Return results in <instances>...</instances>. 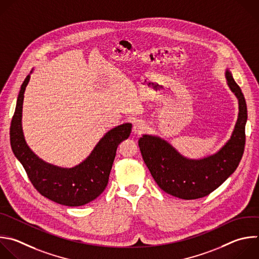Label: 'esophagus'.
Masks as SVG:
<instances>
[{
  "label": "esophagus",
  "mask_w": 259,
  "mask_h": 259,
  "mask_svg": "<svg viewBox=\"0 0 259 259\" xmlns=\"http://www.w3.org/2000/svg\"><path fill=\"white\" fill-rule=\"evenodd\" d=\"M133 133L134 134H141L146 130V125L144 122L140 120H136L133 124Z\"/></svg>",
  "instance_id": "esophagus-1"
}]
</instances>
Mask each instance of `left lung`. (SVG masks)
<instances>
[{
	"instance_id": "obj_1",
	"label": "left lung",
	"mask_w": 259,
	"mask_h": 259,
	"mask_svg": "<svg viewBox=\"0 0 259 259\" xmlns=\"http://www.w3.org/2000/svg\"><path fill=\"white\" fill-rule=\"evenodd\" d=\"M226 78L231 92L238 99L239 114L231 138L217 153L191 159L158 136L145 134L139 138L143 160L165 193L185 200L201 198L221 186L236 170L245 147L247 106L229 70L226 71Z\"/></svg>"
}]
</instances>
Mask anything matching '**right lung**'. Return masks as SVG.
Wrapping results in <instances>:
<instances>
[{
  "label": "right lung",
  "mask_w": 259,
  "mask_h": 259,
  "mask_svg": "<svg viewBox=\"0 0 259 259\" xmlns=\"http://www.w3.org/2000/svg\"><path fill=\"white\" fill-rule=\"evenodd\" d=\"M29 79L30 74L21 85L10 127L11 147L15 156L23 165L34 188L48 199L67 206H80L95 200L108 185L117 147L129 137L132 125L125 123L111 129L92 153L73 167L48 163L29 148L23 135L22 106Z\"/></svg>",
  "instance_id": "1"
}]
</instances>
